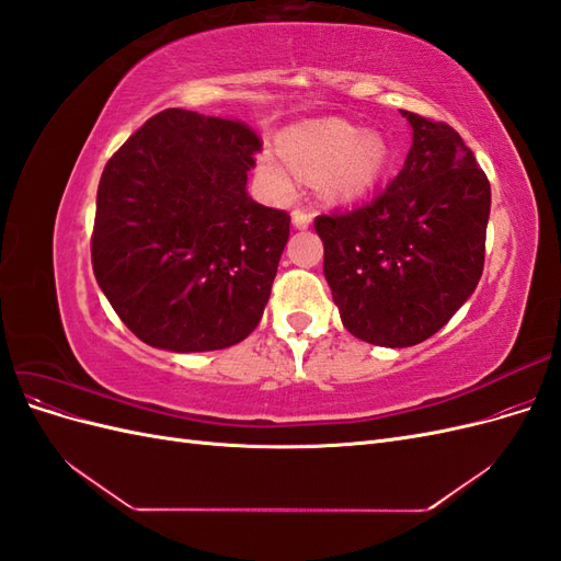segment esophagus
Wrapping results in <instances>:
<instances>
[{
  "mask_svg": "<svg viewBox=\"0 0 561 561\" xmlns=\"http://www.w3.org/2000/svg\"><path fill=\"white\" fill-rule=\"evenodd\" d=\"M293 225L297 229H309L311 213H307V210H293Z\"/></svg>",
  "mask_w": 561,
  "mask_h": 561,
  "instance_id": "1",
  "label": "esophagus"
}]
</instances>
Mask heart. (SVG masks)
<instances>
[{"mask_svg":"<svg viewBox=\"0 0 561 561\" xmlns=\"http://www.w3.org/2000/svg\"><path fill=\"white\" fill-rule=\"evenodd\" d=\"M280 151L285 163L268 151L257 161L262 180L278 196H290L299 175L318 178L320 194L330 201L360 198L379 182L388 161L381 135H363L360 128L339 118L290 130Z\"/></svg>","mask_w":561,"mask_h":561,"instance_id":"heart-1","label":"heart"}]
</instances>
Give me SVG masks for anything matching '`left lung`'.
<instances>
[{"instance_id":"1","label":"left lung","mask_w":561,"mask_h":561,"mask_svg":"<svg viewBox=\"0 0 561 561\" xmlns=\"http://www.w3.org/2000/svg\"><path fill=\"white\" fill-rule=\"evenodd\" d=\"M412 126L402 171L363 208L316 217L344 328L367 344L426 342L474 293L484 268L491 186L451 126Z\"/></svg>"}]
</instances>
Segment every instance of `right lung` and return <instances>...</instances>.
<instances>
[{
  "instance_id": "obj_1",
  "label": "right lung",
  "mask_w": 561,
  "mask_h": 561,
  "mask_svg": "<svg viewBox=\"0 0 561 561\" xmlns=\"http://www.w3.org/2000/svg\"><path fill=\"white\" fill-rule=\"evenodd\" d=\"M260 147L243 122L173 107L107 161L93 274L145 344L217 351L257 328L290 236V215L245 192Z\"/></svg>"
}]
</instances>
